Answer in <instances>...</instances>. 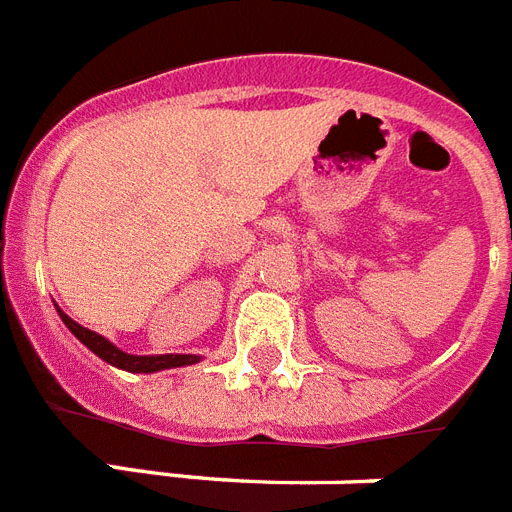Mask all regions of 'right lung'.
<instances>
[{
    "instance_id": "obj_1",
    "label": "right lung",
    "mask_w": 512,
    "mask_h": 512,
    "mask_svg": "<svg viewBox=\"0 0 512 512\" xmlns=\"http://www.w3.org/2000/svg\"><path fill=\"white\" fill-rule=\"evenodd\" d=\"M63 317L65 327L71 330L76 338H79L89 351H94L97 357L110 362V365L121 367V370L129 372H158V370H169V367H185V365H195L198 357H192V354H161V357H134V354H126V351L116 349L108 338H102L94 330H87V327H81L79 322H73L68 314L60 312Z\"/></svg>"
}]
</instances>
